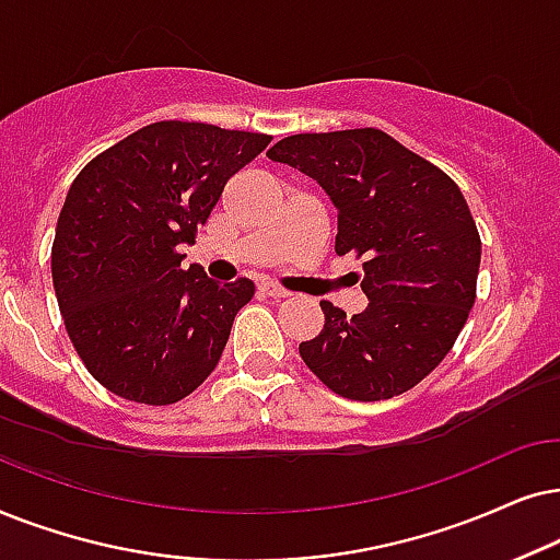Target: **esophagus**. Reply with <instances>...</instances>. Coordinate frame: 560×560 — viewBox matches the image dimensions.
I'll use <instances>...</instances> for the list:
<instances>
[{
    "label": "esophagus",
    "mask_w": 560,
    "mask_h": 560,
    "mask_svg": "<svg viewBox=\"0 0 560 560\" xmlns=\"http://www.w3.org/2000/svg\"><path fill=\"white\" fill-rule=\"evenodd\" d=\"M258 289L266 296H273V300H287V296H292V294L287 292V289H281V287H276V284H268V281H264V284H260Z\"/></svg>",
    "instance_id": "1"
}]
</instances>
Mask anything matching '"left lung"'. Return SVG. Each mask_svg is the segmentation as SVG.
<instances>
[{
  "label": "left lung",
  "mask_w": 560,
  "mask_h": 560,
  "mask_svg": "<svg viewBox=\"0 0 560 560\" xmlns=\"http://www.w3.org/2000/svg\"><path fill=\"white\" fill-rule=\"evenodd\" d=\"M266 155L323 186L338 210L335 253L363 258L366 310L346 317L319 302L325 327L302 361L346 399L409 392L448 355L476 300L481 241L458 184L376 128L302 132Z\"/></svg>",
  "instance_id": "1"
}]
</instances>
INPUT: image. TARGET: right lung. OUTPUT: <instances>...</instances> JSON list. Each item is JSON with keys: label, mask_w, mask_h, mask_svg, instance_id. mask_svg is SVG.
Here are the masks:
<instances>
[{"label": "right lung", "mask_w": 560, "mask_h": 560, "mask_svg": "<svg viewBox=\"0 0 560 560\" xmlns=\"http://www.w3.org/2000/svg\"><path fill=\"white\" fill-rule=\"evenodd\" d=\"M271 136L163 119L89 161L58 218L50 268L66 330L96 382L174 405L218 366L253 281L182 266L228 178Z\"/></svg>", "instance_id": "obj_1"}]
</instances>
